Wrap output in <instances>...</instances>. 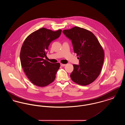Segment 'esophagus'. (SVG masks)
<instances>
[{"mask_svg": "<svg viewBox=\"0 0 125 125\" xmlns=\"http://www.w3.org/2000/svg\"><path fill=\"white\" fill-rule=\"evenodd\" d=\"M65 65H66V64H65L61 63V66H62V67H63V66H65Z\"/></svg>", "mask_w": 125, "mask_h": 125, "instance_id": "esophagus-1", "label": "esophagus"}]
</instances>
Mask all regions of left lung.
<instances>
[{
    "label": "left lung",
    "mask_w": 125,
    "mask_h": 125,
    "mask_svg": "<svg viewBox=\"0 0 125 125\" xmlns=\"http://www.w3.org/2000/svg\"><path fill=\"white\" fill-rule=\"evenodd\" d=\"M62 32L71 40L74 52L79 59V65L73 64L72 80L80 85H89L101 72L104 58L103 47L95 36L84 28L75 26Z\"/></svg>",
    "instance_id": "8db88e82"
}]
</instances>
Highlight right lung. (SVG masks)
Returning <instances> with one entry per match:
<instances>
[{"label":"right lung","mask_w":125,"mask_h":125,"mask_svg":"<svg viewBox=\"0 0 125 125\" xmlns=\"http://www.w3.org/2000/svg\"><path fill=\"white\" fill-rule=\"evenodd\" d=\"M61 33V29L53 31L41 28L29 35L23 43L20 52L21 65L27 77L36 86H47L55 79L60 63H51L44 58L47 57L51 42Z\"/></svg>","instance_id":"add662e5"}]
</instances>
